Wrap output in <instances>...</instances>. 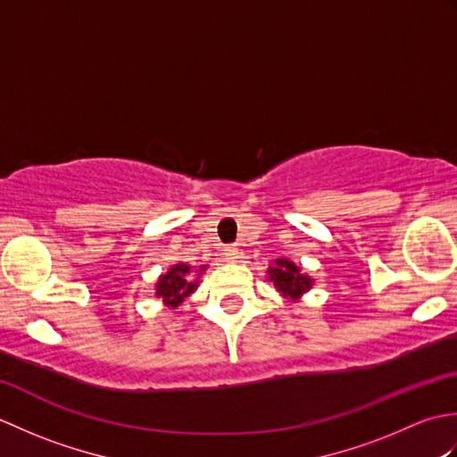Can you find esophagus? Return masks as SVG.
Here are the masks:
<instances>
[{
  "mask_svg": "<svg viewBox=\"0 0 457 457\" xmlns=\"http://www.w3.org/2000/svg\"><path fill=\"white\" fill-rule=\"evenodd\" d=\"M223 255H226L228 261H237L241 257V249L237 245H228L223 247Z\"/></svg>",
  "mask_w": 457,
  "mask_h": 457,
  "instance_id": "1",
  "label": "esophagus"
}]
</instances>
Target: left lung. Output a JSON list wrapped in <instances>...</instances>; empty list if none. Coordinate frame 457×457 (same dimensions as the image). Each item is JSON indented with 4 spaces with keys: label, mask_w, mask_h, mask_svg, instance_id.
<instances>
[{
    "label": "left lung",
    "mask_w": 457,
    "mask_h": 457,
    "mask_svg": "<svg viewBox=\"0 0 457 457\" xmlns=\"http://www.w3.org/2000/svg\"><path fill=\"white\" fill-rule=\"evenodd\" d=\"M269 280H273L275 288L280 295L290 300H298L304 293L312 288V278L304 275L300 267H296L288 259H275L269 267Z\"/></svg>",
    "instance_id": "8db88e82"
}]
</instances>
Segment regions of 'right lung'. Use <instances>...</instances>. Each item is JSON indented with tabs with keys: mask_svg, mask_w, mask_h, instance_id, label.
I'll use <instances>...</instances> for the list:
<instances>
[{
	"mask_svg": "<svg viewBox=\"0 0 457 457\" xmlns=\"http://www.w3.org/2000/svg\"><path fill=\"white\" fill-rule=\"evenodd\" d=\"M202 270H206V265H202L196 273L202 275ZM192 269L187 263H177L172 265L167 273L161 275L157 280V287H154V296L162 298V304L170 308H177L184 298L190 296L198 287V278H194Z\"/></svg>",
	"mask_w": 457,
	"mask_h": 457,
	"instance_id": "obj_1",
	"label": "right lung"
}]
</instances>
